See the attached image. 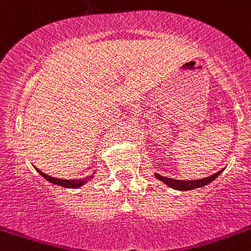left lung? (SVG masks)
<instances>
[{
	"instance_id": "1",
	"label": "left lung",
	"mask_w": 251,
	"mask_h": 251,
	"mask_svg": "<svg viewBox=\"0 0 251 251\" xmlns=\"http://www.w3.org/2000/svg\"><path fill=\"white\" fill-rule=\"evenodd\" d=\"M223 170H219L218 173L216 174L207 176V177H203L200 178V180H191V181H182V180H174V178H170V177H166V176H162L159 174H155V176L158 178L159 181L164 182L167 186H169L170 188H174L177 189V191H191V189L194 188H199V187L206 186V184L211 183L217 176L220 175Z\"/></svg>"
}]
</instances>
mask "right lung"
Returning <instances> with one entry per match:
<instances>
[{
  "label": "right lung",
  "instance_id": "obj_1",
  "mask_svg": "<svg viewBox=\"0 0 251 251\" xmlns=\"http://www.w3.org/2000/svg\"><path fill=\"white\" fill-rule=\"evenodd\" d=\"M37 169V172L39 173V174L43 176V177H45L46 180L50 181L51 183H54V184H58V186H62V187H65V188H78V187L83 186L84 183H87L88 181H90V178H93L94 176H89V177H85V178H79V180H64V178H57V177H52V176H50L48 174H45V173L40 172L38 168H35Z\"/></svg>",
  "mask_w": 251,
  "mask_h": 251
}]
</instances>
